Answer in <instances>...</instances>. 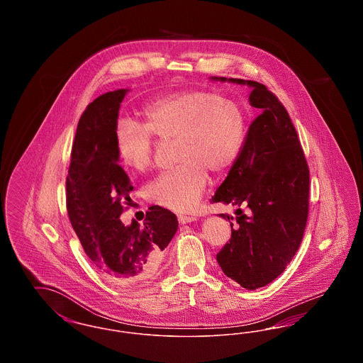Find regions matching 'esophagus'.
I'll return each mask as SVG.
<instances>
[{"mask_svg": "<svg viewBox=\"0 0 363 363\" xmlns=\"http://www.w3.org/2000/svg\"><path fill=\"white\" fill-rule=\"evenodd\" d=\"M177 219H178V222H179L181 225H186V223H190V222H194V220H196V216H193V215H184V213H179V215L177 216Z\"/></svg>", "mask_w": 363, "mask_h": 363, "instance_id": "34e87169", "label": "esophagus"}]
</instances>
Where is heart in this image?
<instances>
[{"mask_svg": "<svg viewBox=\"0 0 363 363\" xmlns=\"http://www.w3.org/2000/svg\"><path fill=\"white\" fill-rule=\"evenodd\" d=\"M144 125L120 121L114 130L116 155L122 166L147 172L155 143L174 141V169L159 174L144 194L148 201L173 211H188L199 201L208 174L225 175L241 154L246 120L241 106L207 89L159 96L143 108Z\"/></svg>", "mask_w": 363, "mask_h": 363, "instance_id": "b5f03b06", "label": "heart"}]
</instances>
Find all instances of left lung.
<instances>
[{
	"label": "left lung",
	"instance_id": "1",
	"mask_svg": "<svg viewBox=\"0 0 363 363\" xmlns=\"http://www.w3.org/2000/svg\"><path fill=\"white\" fill-rule=\"evenodd\" d=\"M228 80L253 86L249 101L262 114L252 122L238 160L212 199L238 208L235 225L220 215L230 222L231 238L216 259L227 277L256 290L283 274L299 249L308 223L311 174L293 121L277 95L253 80Z\"/></svg>",
	"mask_w": 363,
	"mask_h": 363
}]
</instances>
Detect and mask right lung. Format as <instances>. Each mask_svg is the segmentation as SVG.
<instances>
[{"instance_id":"1","label":"right lung","mask_w":363,"mask_h":363,"mask_svg":"<svg viewBox=\"0 0 363 363\" xmlns=\"http://www.w3.org/2000/svg\"><path fill=\"white\" fill-rule=\"evenodd\" d=\"M126 89L101 95L86 106L72 144L67 177L70 223L95 267L117 284L152 277L178 228L177 216L152 206L144 225H125L120 216L130 201V179L118 164L114 130Z\"/></svg>"}]
</instances>
